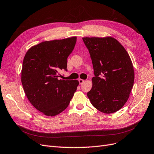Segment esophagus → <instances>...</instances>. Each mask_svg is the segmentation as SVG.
<instances>
[{
	"mask_svg": "<svg viewBox=\"0 0 154 154\" xmlns=\"http://www.w3.org/2000/svg\"><path fill=\"white\" fill-rule=\"evenodd\" d=\"M79 84H82L84 82V80H83V79H79Z\"/></svg>",
	"mask_w": 154,
	"mask_h": 154,
	"instance_id": "1",
	"label": "esophagus"
}]
</instances>
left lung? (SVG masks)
Returning <instances> with one entry per match:
<instances>
[{
    "label": "left lung",
    "mask_w": 154,
    "mask_h": 154,
    "mask_svg": "<svg viewBox=\"0 0 154 154\" xmlns=\"http://www.w3.org/2000/svg\"><path fill=\"white\" fill-rule=\"evenodd\" d=\"M82 39L90 52L95 75L88 97L100 112H116L125 105L133 87L134 72L130 56L112 37Z\"/></svg>",
    "instance_id": "1"
}]
</instances>
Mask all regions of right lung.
<instances>
[{"label":"right lung","instance_id":"right-lung-1","mask_svg":"<svg viewBox=\"0 0 154 154\" xmlns=\"http://www.w3.org/2000/svg\"><path fill=\"white\" fill-rule=\"evenodd\" d=\"M77 38L46 41L32 47L26 54L22 83L29 102L48 116L61 113L68 106L79 85L77 80L59 79V72L67 71V58Z\"/></svg>","mask_w":154,"mask_h":154}]
</instances>
